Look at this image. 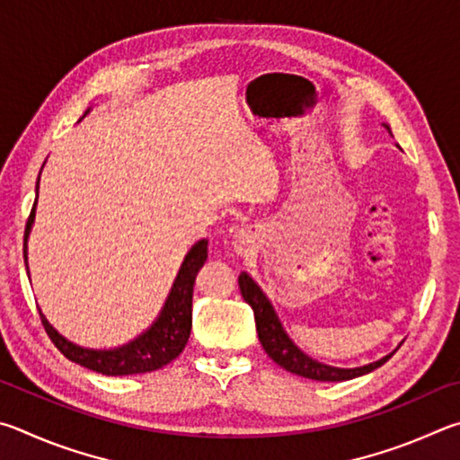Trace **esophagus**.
<instances>
[{
    "instance_id": "obj_1",
    "label": "esophagus",
    "mask_w": 460,
    "mask_h": 460,
    "mask_svg": "<svg viewBox=\"0 0 460 460\" xmlns=\"http://www.w3.org/2000/svg\"><path fill=\"white\" fill-rule=\"evenodd\" d=\"M234 240H236L238 251H246V246H251V234H248L246 230H238Z\"/></svg>"
}]
</instances>
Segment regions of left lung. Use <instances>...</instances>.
Wrapping results in <instances>:
<instances>
[{"label": "left lung", "mask_w": 460, "mask_h": 460, "mask_svg": "<svg viewBox=\"0 0 460 460\" xmlns=\"http://www.w3.org/2000/svg\"><path fill=\"white\" fill-rule=\"evenodd\" d=\"M384 127L390 131L388 125L384 123ZM238 285L244 301L251 305L254 311L256 332H259V340L262 343L264 351L269 353V358L272 361H277L280 367H285L287 372L309 377V380H317V382H345V380H353V377L374 372V369L384 366L385 361L394 356L392 351L385 358L374 361V364H367L361 367H333V366L321 364V361L309 358L307 353L296 348L291 337L287 335L283 325H280V321L277 317L275 309H272L270 301L267 299V295L262 293V288L256 285L246 272H243V275L238 277Z\"/></svg>", "instance_id": "obj_1"}]
</instances>
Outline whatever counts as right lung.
I'll use <instances>...</instances> for the list:
<instances>
[{"label": "right lung", "mask_w": 460, "mask_h": 460, "mask_svg": "<svg viewBox=\"0 0 460 460\" xmlns=\"http://www.w3.org/2000/svg\"><path fill=\"white\" fill-rule=\"evenodd\" d=\"M91 111V109H88ZM88 111L84 115H88ZM83 115V117H84ZM40 181V177H38ZM36 201H38V185H36V199L31 206L30 217L26 222V232H23V261L28 269V236L36 217ZM208 259V240L190 248L180 267V272L173 280L172 291L167 295V301L161 309L159 317L153 321L147 332L135 337L115 349H88L68 341L56 329L48 323V319L40 313L42 325L46 329L56 348L64 353L75 364L93 369L102 376H131V374H147L167 366L183 351L185 343L190 340L191 332V299H193V285H196L198 270L204 267Z\"/></svg>", "instance_id": "obj_1"}]
</instances>
